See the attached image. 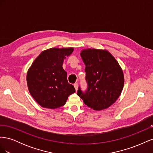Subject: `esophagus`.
<instances>
[{
  "label": "esophagus",
  "instance_id": "obj_1",
  "mask_svg": "<svg viewBox=\"0 0 153 153\" xmlns=\"http://www.w3.org/2000/svg\"><path fill=\"white\" fill-rule=\"evenodd\" d=\"M74 87H75V89L76 91L78 90V84L77 83H75V84H74Z\"/></svg>",
  "mask_w": 153,
  "mask_h": 153
}]
</instances>
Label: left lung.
<instances>
[{
    "instance_id": "obj_1",
    "label": "left lung",
    "mask_w": 153,
    "mask_h": 153,
    "mask_svg": "<svg viewBox=\"0 0 153 153\" xmlns=\"http://www.w3.org/2000/svg\"><path fill=\"white\" fill-rule=\"evenodd\" d=\"M80 55L85 64L87 87L82 91L79 86L77 95L94 110L109 107L117 100L124 86L121 67L106 50L87 49Z\"/></svg>"
}]
</instances>
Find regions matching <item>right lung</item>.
Segmentation results:
<instances>
[{"label": "right lung", "instance_id": "right-lung-1", "mask_svg": "<svg viewBox=\"0 0 153 153\" xmlns=\"http://www.w3.org/2000/svg\"><path fill=\"white\" fill-rule=\"evenodd\" d=\"M73 52V48H50L36 59L27 75V85L36 102L45 108L54 109L65 105L69 95L75 92L69 84L62 68L64 59Z\"/></svg>", "mask_w": 153, "mask_h": 153}]
</instances>
